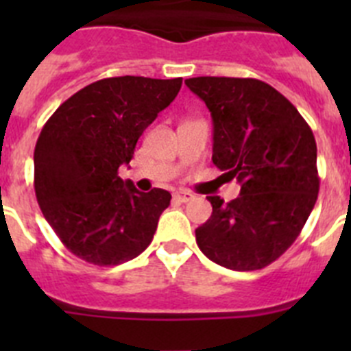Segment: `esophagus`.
Instances as JSON below:
<instances>
[{"mask_svg":"<svg viewBox=\"0 0 351 351\" xmlns=\"http://www.w3.org/2000/svg\"><path fill=\"white\" fill-rule=\"evenodd\" d=\"M195 195L191 193V191H186V190H179L173 193V198L178 200V202H190L191 198H193Z\"/></svg>","mask_w":351,"mask_h":351,"instance_id":"1","label":"esophagus"}]
</instances>
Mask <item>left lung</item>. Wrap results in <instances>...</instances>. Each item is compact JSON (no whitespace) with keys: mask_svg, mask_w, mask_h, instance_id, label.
Here are the masks:
<instances>
[{"mask_svg":"<svg viewBox=\"0 0 351 351\" xmlns=\"http://www.w3.org/2000/svg\"><path fill=\"white\" fill-rule=\"evenodd\" d=\"M186 86L213 116V163L241 184L228 204L207 197L213 214L195 230L204 255L232 271H258L299 237L320 178L316 142L290 101L258 79L195 77Z\"/></svg>","mask_w":351,"mask_h":351,"instance_id":"8db88e82","label":"left lung"}]
</instances>
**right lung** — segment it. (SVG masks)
Returning <instances> with one entry per match:
<instances>
[{"instance_id":"add662e5","label":"right lung","mask_w":351,"mask_h":351,"mask_svg":"<svg viewBox=\"0 0 351 351\" xmlns=\"http://www.w3.org/2000/svg\"><path fill=\"white\" fill-rule=\"evenodd\" d=\"M182 79L110 77L58 107L35 145V193L68 251L95 265H119L151 244L172 195L138 191L117 176L135 145L181 89Z\"/></svg>"}]
</instances>
